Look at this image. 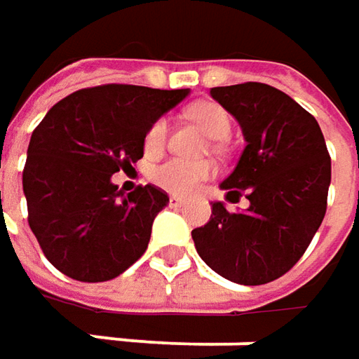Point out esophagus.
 <instances>
[{
  "mask_svg": "<svg viewBox=\"0 0 359 359\" xmlns=\"http://www.w3.org/2000/svg\"><path fill=\"white\" fill-rule=\"evenodd\" d=\"M170 205H172V208H184L186 201L182 200V198H177V196H172V198H170Z\"/></svg>",
  "mask_w": 359,
  "mask_h": 359,
  "instance_id": "34e87169",
  "label": "esophagus"
}]
</instances>
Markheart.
<instances>
[{"label": "heart", "instance_id": "heart-1", "mask_svg": "<svg viewBox=\"0 0 359 359\" xmlns=\"http://www.w3.org/2000/svg\"><path fill=\"white\" fill-rule=\"evenodd\" d=\"M189 116L214 140L226 137L231 130V119H229L228 111L217 104L196 105V107H191ZM165 137H168V119L158 118L145 131V154H158L165 145ZM214 173L215 168L210 161H187L182 158H172L159 163L158 168H154L151 180L156 186L170 191L173 196H187V194L196 191L203 182L214 177Z\"/></svg>", "mask_w": 359, "mask_h": 359}]
</instances>
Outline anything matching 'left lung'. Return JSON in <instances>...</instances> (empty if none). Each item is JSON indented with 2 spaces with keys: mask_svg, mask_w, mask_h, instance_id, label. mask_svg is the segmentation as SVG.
I'll return each mask as SVG.
<instances>
[{
  "mask_svg": "<svg viewBox=\"0 0 359 359\" xmlns=\"http://www.w3.org/2000/svg\"><path fill=\"white\" fill-rule=\"evenodd\" d=\"M212 97L240 121L245 147L224 180L228 200L245 194L250 208L212 217L191 238L200 257L229 282L262 285L282 278L308 250L327 208L332 159L316 118L287 93L245 81L212 88Z\"/></svg>",
  "mask_w": 359,
  "mask_h": 359,
  "instance_id": "left-lung-1",
  "label": "left lung"
}]
</instances>
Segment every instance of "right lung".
I'll return each mask as SVG.
<instances>
[{"instance_id": "right-lung-1", "label": "right lung", "mask_w": 359, "mask_h": 359, "mask_svg": "<svg viewBox=\"0 0 359 359\" xmlns=\"http://www.w3.org/2000/svg\"><path fill=\"white\" fill-rule=\"evenodd\" d=\"M189 90L105 83L53 105L29 140L23 168L27 222L51 266L77 282H107L147 250L168 205L159 187L128 196L111 175L144 158L147 128Z\"/></svg>"}]
</instances>
